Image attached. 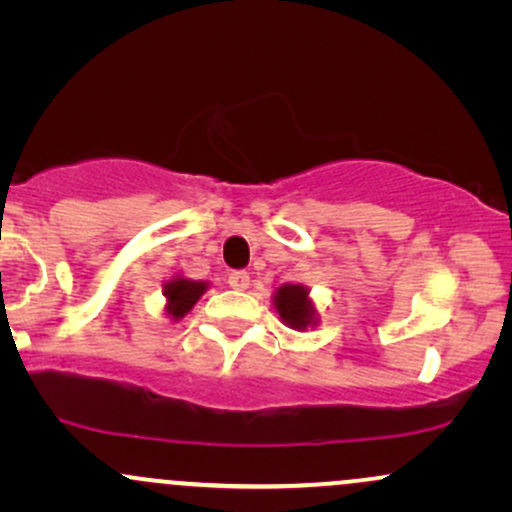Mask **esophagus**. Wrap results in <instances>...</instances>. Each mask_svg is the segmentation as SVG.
I'll use <instances>...</instances> for the list:
<instances>
[{
	"label": "esophagus",
	"instance_id": "esophagus-1",
	"mask_svg": "<svg viewBox=\"0 0 512 512\" xmlns=\"http://www.w3.org/2000/svg\"><path fill=\"white\" fill-rule=\"evenodd\" d=\"M228 284H231V289L245 291L250 286V274L248 272H231V276H228Z\"/></svg>",
	"mask_w": 512,
	"mask_h": 512
}]
</instances>
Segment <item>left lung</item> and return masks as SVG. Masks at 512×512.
Instances as JSON below:
<instances>
[{"mask_svg": "<svg viewBox=\"0 0 512 512\" xmlns=\"http://www.w3.org/2000/svg\"><path fill=\"white\" fill-rule=\"evenodd\" d=\"M272 303L279 320L296 332L313 330V327H317V322H320V313H317L315 301L310 298V289L303 284L279 286L274 291Z\"/></svg>", "mask_w": 512, "mask_h": 512, "instance_id": "left-lung-1", "label": "left lung"}]
</instances>
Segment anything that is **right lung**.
I'll return each instance as SVG.
<instances>
[{
	"label": "right lung",
	"instance_id": "right-lung-1",
	"mask_svg": "<svg viewBox=\"0 0 512 512\" xmlns=\"http://www.w3.org/2000/svg\"><path fill=\"white\" fill-rule=\"evenodd\" d=\"M209 289V281H195L187 276L175 274L163 284V296H166V308L163 313L170 322H178L195 308V303Z\"/></svg>",
	"mask_w": 512,
	"mask_h": 512
}]
</instances>
